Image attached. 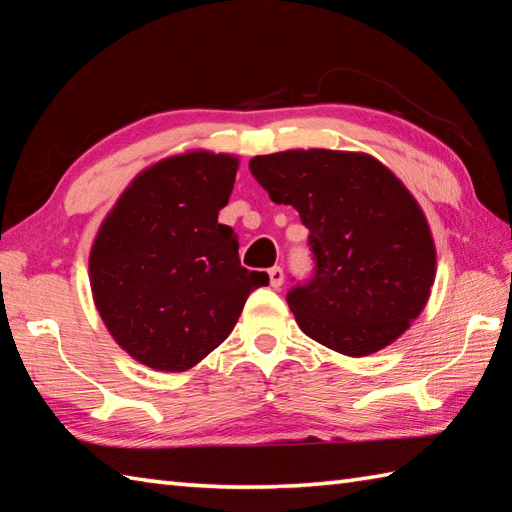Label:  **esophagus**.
I'll return each mask as SVG.
<instances>
[{"instance_id":"1","label":"esophagus","mask_w":512,"mask_h":512,"mask_svg":"<svg viewBox=\"0 0 512 512\" xmlns=\"http://www.w3.org/2000/svg\"><path fill=\"white\" fill-rule=\"evenodd\" d=\"M268 275H270V286H273L275 290L281 288V284H284V270H281L279 266H273L268 270Z\"/></svg>"}]
</instances>
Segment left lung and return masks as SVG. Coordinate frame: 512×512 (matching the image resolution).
Returning a JSON list of instances; mask_svg holds the SVG:
<instances>
[{
    "mask_svg": "<svg viewBox=\"0 0 512 512\" xmlns=\"http://www.w3.org/2000/svg\"><path fill=\"white\" fill-rule=\"evenodd\" d=\"M248 169L310 231L317 270L288 292L303 334L354 358L405 334L436 281V244L394 171L363 151L334 149L255 156Z\"/></svg>",
    "mask_w": 512,
    "mask_h": 512,
    "instance_id": "8db88e82",
    "label": "left lung"
}]
</instances>
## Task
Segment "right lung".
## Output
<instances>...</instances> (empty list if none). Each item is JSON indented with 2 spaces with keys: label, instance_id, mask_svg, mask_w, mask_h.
Segmentation results:
<instances>
[{
  "label": "right lung",
  "instance_id": "1",
  "mask_svg": "<svg viewBox=\"0 0 512 512\" xmlns=\"http://www.w3.org/2000/svg\"><path fill=\"white\" fill-rule=\"evenodd\" d=\"M239 158L206 149L143 169L105 215L90 250V288L107 332L156 372H187L233 332L268 275L239 264L217 222Z\"/></svg>",
  "mask_w": 512,
  "mask_h": 512
}]
</instances>
